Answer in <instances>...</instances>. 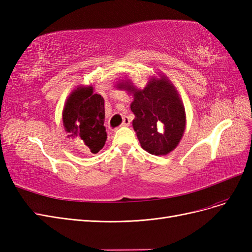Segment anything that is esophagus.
<instances>
[{
  "instance_id": "esophagus-1",
  "label": "esophagus",
  "mask_w": 252,
  "mask_h": 252,
  "mask_svg": "<svg viewBox=\"0 0 252 252\" xmlns=\"http://www.w3.org/2000/svg\"><path fill=\"white\" fill-rule=\"evenodd\" d=\"M130 125V120H129L128 117H124L123 119V123H122V126L123 127H126V126H129Z\"/></svg>"
}]
</instances>
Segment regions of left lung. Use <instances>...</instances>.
I'll return each mask as SVG.
<instances>
[{"instance_id": "1", "label": "left lung", "mask_w": 252, "mask_h": 252, "mask_svg": "<svg viewBox=\"0 0 252 252\" xmlns=\"http://www.w3.org/2000/svg\"><path fill=\"white\" fill-rule=\"evenodd\" d=\"M144 89L129 80H121L116 87L126 90L133 101L132 127L144 150L155 156H166L179 145L186 128V112L177 88L159 72Z\"/></svg>"}]
</instances>
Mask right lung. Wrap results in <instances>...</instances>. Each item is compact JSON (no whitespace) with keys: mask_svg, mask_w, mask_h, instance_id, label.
<instances>
[{"mask_svg":"<svg viewBox=\"0 0 252 252\" xmlns=\"http://www.w3.org/2000/svg\"><path fill=\"white\" fill-rule=\"evenodd\" d=\"M94 87L80 85L65 102L62 117L67 138L78 140L87 154H97L105 145L107 133L104 127L105 106Z\"/></svg>","mask_w":252,"mask_h":252,"instance_id":"1","label":"right lung"}]
</instances>
